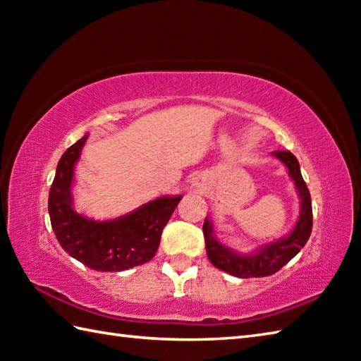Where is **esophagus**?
I'll use <instances>...</instances> for the list:
<instances>
[{"mask_svg":"<svg viewBox=\"0 0 361 361\" xmlns=\"http://www.w3.org/2000/svg\"><path fill=\"white\" fill-rule=\"evenodd\" d=\"M192 186H194L195 189H198V190H203V188H204V178H203L202 175L194 176V180H192Z\"/></svg>","mask_w":361,"mask_h":361,"instance_id":"34e87169","label":"esophagus"}]
</instances>
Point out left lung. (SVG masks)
Masks as SVG:
<instances>
[{"mask_svg": "<svg viewBox=\"0 0 361 361\" xmlns=\"http://www.w3.org/2000/svg\"><path fill=\"white\" fill-rule=\"evenodd\" d=\"M271 155L287 167V172L295 183L299 197V216L293 229L287 235L260 245L251 252H239L221 243L214 233L212 221L208 217L204 219L203 234L208 259L219 270L233 274L235 278H265V276H271L279 271L301 251L312 233L313 216L310 192L307 185L304 183L296 157L291 152L283 150L273 152Z\"/></svg>", "mask_w": 361, "mask_h": 361, "instance_id": "obj_1", "label": "left lung"}]
</instances>
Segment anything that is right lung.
Listing matches in <instances>:
<instances>
[{
    "mask_svg": "<svg viewBox=\"0 0 361 361\" xmlns=\"http://www.w3.org/2000/svg\"><path fill=\"white\" fill-rule=\"evenodd\" d=\"M88 133L68 149L57 164L48 211L59 243L71 257L96 271H122L157 255L163 228L181 195H163L110 220H94L74 209V169Z\"/></svg>",
    "mask_w": 361,
    "mask_h": 361,
    "instance_id": "obj_1",
    "label": "right lung"
}]
</instances>
